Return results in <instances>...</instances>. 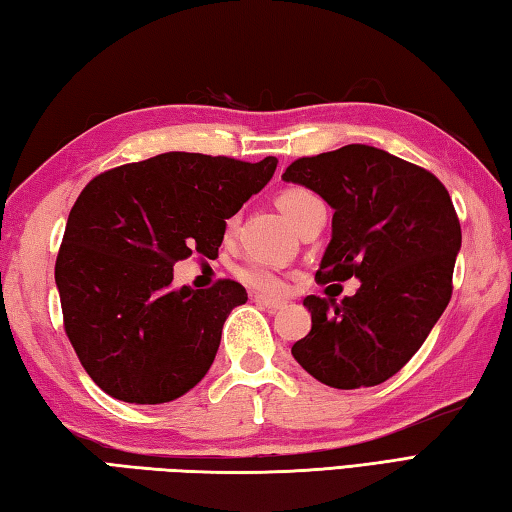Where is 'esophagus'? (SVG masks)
<instances>
[{
	"label": "esophagus",
	"mask_w": 512,
	"mask_h": 512,
	"mask_svg": "<svg viewBox=\"0 0 512 512\" xmlns=\"http://www.w3.org/2000/svg\"><path fill=\"white\" fill-rule=\"evenodd\" d=\"M254 301L258 305L267 307V310H283V307H285L283 301H272V298H267V296H254Z\"/></svg>",
	"instance_id": "esophagus-1"
}]
</instances>
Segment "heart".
<instances>
[{
  "label": "heart",
  "instance_id": "b5f03b06",
  "mask_svg": "<svg viewBox=\"0 0 512 512\" xmlns=\"http://www.w3.org/2000/svg\"><path fill=\"white\" fill-rule=\"evenodd\" d=\"M318 202L321 200H318L312 191L301 189V187L285 189L283 194L278 196V207H281V211L294 227L298 225V220L307 214V211H310L314 205H318ZM236 276L240 283H245L247 287H252L254 292H260L265 296H281L287 289L285 276L278 272L276 267L263 263V260H247V263H243L236 269Z\"/></svg>",
  "mask_w": 512,
  "mask_h": 512
}]
</instances>
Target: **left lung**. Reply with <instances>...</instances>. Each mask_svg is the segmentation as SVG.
Wrapping results in <instances>:
<instances>
[{
	"instance_id": "1",
	"label": "left lung",
	"mask_w": 512,
	"mask_h": 512,
	"mask_svg": "<svg viewBox=\"0 0 512 512\" xmlns=\"http://www.w3.org/2000/svg\"><path fill=\"white\" fill-rule=\"evenodd\" d=\"M283 180L334 209L316 281H361L341 303L305 298L312 330L292 345L294 359L330 388L388 381L450 303L461 227L448 189L430 171L368 144L298 158Z\"/></svg>"
}]
</instances>
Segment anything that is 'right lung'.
Returning <instances> with one entry per match:
<instances>
[{
  "label": "right lung",
  "mask_w": 512,
  "mask_h": 512,
  "mask_svg": "<svg viewBox=\"0 0 512 512\" xmlns=\"http://www.w3.org/2000/svg\"><path fill=\"white\" fill-rule=\"evenodd\" d=\"M278 160L169 151L95 176L66 220L55 283L64 330L86 374L113 399L182 397L216 359L245 287L171 285L191 252L218 256L225 220L272 180Z\"/></svg>",
  "instance_id": "1"
}]
</instances>
